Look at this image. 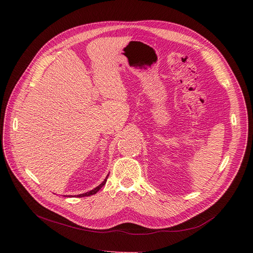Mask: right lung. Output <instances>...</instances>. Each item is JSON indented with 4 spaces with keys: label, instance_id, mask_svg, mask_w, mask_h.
<instances>
[{
    "label": "right lung",
    "instance_id": "add662e5",
    "mask_svg": "<svg viewBox=\"0 0 253 253\" xmlns=\"http://www.w3.org/2000/svg\"><path fill=\"white\" fill-rule=\"evenodd\" d=\"M109 176V175H108ZM108 176L105 177V179L98 185V187H96L94 190H92V191H90V192H87V193H85V194H81V195H79L78 197H88V196H91V195H94V194H96L102 187L103 185L105 184V182H106V179H108Z\"/></svg>",
    "mask_w": 253,
    "mask_h": 253
}]
</instances>
